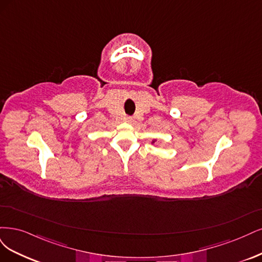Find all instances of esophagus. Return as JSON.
I'll return each mask as SVG.
<instances>
[{
    "instance_id": "1",
    "label": "esophagus",
    "mask_w": 262,
    "mask_h": 262,
    "mask_svg": "<svg viewBox=\"0 0 262 262\" xmlns=\"http://www.w3.org/2000/svg\"><path fill=\"white\" fill-rule=\"evenodd\" d=\"M134 121V119L132 116H126L125 117V122H127V123H132Z\"/></svg>"
}]
</instances>
